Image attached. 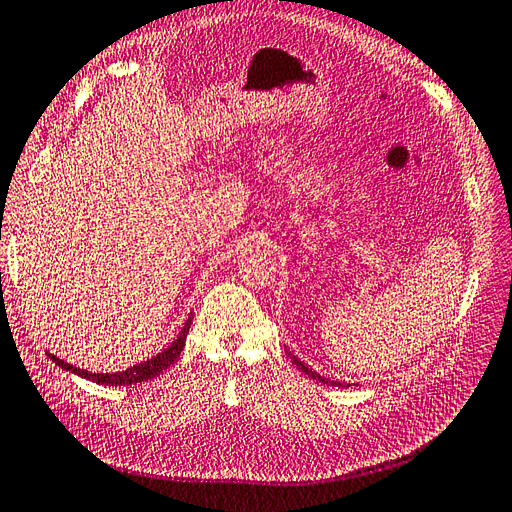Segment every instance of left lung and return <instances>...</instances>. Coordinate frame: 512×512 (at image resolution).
Here are the masks:
<instances>
[{"mask_svg":"<svg viewBox=\"0 0 512 512\" xmlns=\"http://www.w3.org/2000/svg\"><path fill=\"white\" fill-rule=\"evenodd\" d=\"M290 359H292V363L297 365L301 371H305V374H307L309 378H314V380H318V382H324V384H331V386H344L342 382H337V380H329V378H324V376L316 374V371H312V369H309L305 363H301V361H299L297 356H294V354H290Z\"/></svg>","mask_w":512,"mask_h":512,"instance_id":"left-lung-1","label":"left lung"}]
</instances>
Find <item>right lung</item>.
Returning a JSON list of instances; mask_svg holds the SVG:
<instances>
[{
	"instance_id": "obj_1",
	"label": "right lung",
	"mask_w": 512,
	"mask_h": 512,
	"mask_svg": "<svg viewBox=\"0 0 512 512\" xmlns=\"http://www.w3.org/2000/svg\"><path fill=\"white\" fill-rule=\"evenodd\" d=\"M190 324H192V318L185 320L183 329H181V333H179V337L175 339V342L170 344L166 350H162L160 354L153 356V359H149V361H145V363H138V365H134V367H130V369H126V371H117V374H91V371H87V369H79V367H74V365H70V363H66V361H61L59 356H55V354H49V352H46V354H49V359H51L53 363H57L61 369L72 371V374L81 376V378H87V380L96 382V384L128 386V384L151 380L153 376H158L160 371H164L166 367L173 365V363L179 359V354H181V350H183V346H185V335H188V331H190Z\"/></svg>"
}]
</instances>
